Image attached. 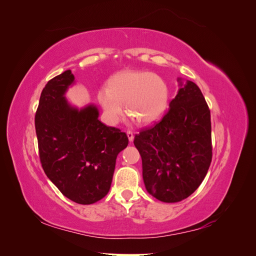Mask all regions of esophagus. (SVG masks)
<instances>
[{"label": "esophagus", "mask_w": 256, "mask_h": 256, "mask_svg": "<svg viewBox=\"0 0 256 256\" xmlns=\"http://www.w3.org/2000/svg\"><path fill=\"white\" fill-rule=\"evenodd\" d=\"M127 136H128V140L129 142H132L134 141V134L131 132V131H127Z\"/></svg>", "instance_id": "esophagus-1"}]
</instances>
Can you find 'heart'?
<instances>
[{"label": "heart", "instance_id": "1", "mask_svg": "<svg viewBox=\"0 0 256 256\" xmlns=\"http://www.w3.org/2000/svg\"><path fill=\"white\" fill-rule=\"evenodd\" d=\"M170 92L162 76L143 70H122L98 92V102L111 124H118L122 104L128 116L140 125L157 120L168 104Z\"/></svg>", "mask_w": 256, "mask_h": 256}]
</instances>
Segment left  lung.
<instances>
[{
    "label": "left lung",
    "mask_w": 256,
    "mask_h": 256,
    "mask_svg": "<svg viewBox=\"0 0 256 256\" xmlns=\"http://www.w3.org/2000/svg\"><path fill=\"white\" fill-rule=\"evenodd\" d=\"M168 113L134 136L147 192L164 203L187 198L202 184L212 162L210 111L196 83L178 78Z\"/></svg>",
    "instance_id": "1"
}]
</instances>
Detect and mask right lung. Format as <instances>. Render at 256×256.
<instances>
[{
  "mask_svg": "<svg viewBox=\"0 0 256 256\" xmlns=\"http://www.w3.org/2000/svg\"><path fill=\"white\" fill-rule=\"evenodd\" d=\"M76 83L68 69L46 84L35 129L46 175L67 198L90 205L110 191L116 158L127 147L128 138L99 120L96 104H70L66 92Z\"/></svg>",
  "mask_w": 256,
  "mask_h": 256,
  "instance_id": "add662e5",
  "label": "right lung"
}]
</instances>
